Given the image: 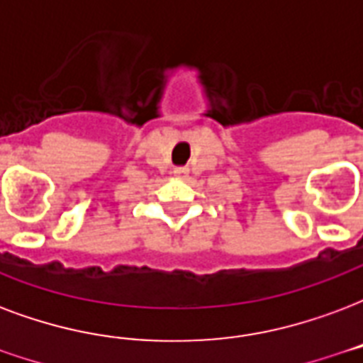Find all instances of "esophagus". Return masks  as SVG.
I'll return each instance as SVG.
<instances>
[{
  "label": "esophagus",
  "mask_w": 363,
  "mask_h": 363,
  "mask_svg": "<svg viewBox=\"0 0 363 363\" xmlns=\"http://www.w3.org/2000/svg\"><path fill=\"white\" fill-rule=\"evenodd\" d=\"M173 174L177 177V179H186V177H189V169H186V167H174Z\"/></svg>",
  "instance_id": "obj_1"
}]
</instances>
